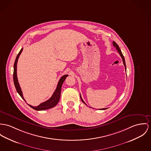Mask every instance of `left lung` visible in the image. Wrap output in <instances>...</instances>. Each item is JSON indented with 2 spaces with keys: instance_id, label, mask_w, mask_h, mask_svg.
Masks as SVG:
<instances>
[{
  "instance_id": "1",
  "label": "left lung",
  "mask_w": 151,
  "mask_h": 151,
  "mask_svg": "<svg viewBox=\"0 0 151 151\" xmlns=\"http://www.w3.org/2000/svg\"><path fill=\"white\" fill-rule=\"evenodd\" d=\"M113 46L114 47H116V49L117 50V51L118 52V53H119V55L121 56V58L122 59V61H123V63H124V66H125V70L127 71V67H126V64H125V58H124V56H123V55H122V52H121V49H120V48H119V46L117 45V44H116V42H114V41H113ZM80 96H81V101L84 104H86V105H87V104H86V103L83 101V100L82 99V98H81V95H80ZM106 109H107V108H104V109H99V110H106Z\"/></svg>"
}]
</instances>
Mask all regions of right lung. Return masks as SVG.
Returning <instances> with one entry per match:
<instances>
[{"label": "right lung", "mask_w": 151, "mask_h": 151, "mask_svg": "<svg viewBox=\"0 0 151 151\" xmlns=\"http://www.w3.org/2000/svg\"><path fill=\"white\" fill-rule=\"evenodd\" d=\"M23 48H22L20 50V52H19V53L18 54L15 61L14 62V73H13V79H14V85L15 87V88L17 91L18 93L19 94V95L21 96V98L23 99V100L26 102V101L24 100V98L23 96V94H22V91L21 90V87L19 86V84L18 83V78H17V62H18V60L20 56V55L21 54L22 52ZM68 75H65L64 76H63L59 80L56 87V90L55 91L54 93H53L52 96L50 97V99H49L47 101L41 103L39 104L37 106H33L32 105L28 104L30 107H31L32 109H35V110L37 111H40V110H47L49 109H51L53 107H55L56 104H58V101L60 100V95H61V86L63 85V82L65 80L66 78L68 76Z\"/></svg>", "instance_id": "right-lung-1"}]
</instances>
